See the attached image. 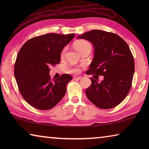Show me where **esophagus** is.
<instances>
[{
    "instance_id": "obj_1",
    "label": "esophagus",
    "mask_w": 149,
    "mask_h": 149,
    "mask_svg": "<svg viewBox=\"0 0 149 149\" xmlns=\"http://www.w3.org/2000/svg\"><path fill=\"white\" fill-rule=\"evenodd\" d=\"M81 78V76H78V75H75V76H74V77H73V79H75V80H79Z\"/></svg>"
}]
</instances>
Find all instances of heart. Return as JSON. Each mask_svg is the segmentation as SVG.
I'll use <instances>...</instances> for the list:
<instances>
[{
	"instance_id": "b5f03b06",
	"label": "heart",
	"mask_w": 149,
	"mask_h": 149,
	"mask_svg": "<svg viewBox=\"0 0 149 149\" xmlns=\"http://www.w3.org/2000/svg\"><path fill=\"white\" fill-rule=\"evenodd\" d=\"M74 47L79 53L85 49H91V45L89 42L85 41V40H79V41H76L74 44ZM65 51V49H64L62 50V51L61 52L62 56L64 54ZM69 72L71 73H74V74H76V73H78L79 72V70L78 68H72L70 69Z\"/></svg>"
}]
</instances>
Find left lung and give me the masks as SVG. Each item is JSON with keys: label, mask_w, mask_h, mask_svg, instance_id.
Returning <instances> with one entry per match:
<instances>
[{"label": "left lung", "mask_w": 149, "mask_h": 149, "mask_svg": "<svg viewBox=\"0 0 149 149\" xmlns=\"http://www.w3.org/2000/svg\"><path fill=\"white\" fill-rule=\"evenodd\" d=\"M91 42L94 57L87 75H104L99 82L90 77L92 84L85 91L91 102L102 109H109L120 104L132 87L135 64L126 42L115 33L94 29L77 37Z\"/></svg>", "instance_id": "obj_1"}]
</instances>
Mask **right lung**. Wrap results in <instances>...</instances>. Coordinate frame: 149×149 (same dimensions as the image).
I'll return each mask as SVG.
<instances>
[{"instance_id":"obj_1","label":"right lung","mask_w":149,"mask_h":149,"mask_svg":"<svg viewBox=\"0 0 149 149\" xmlns=\"http://www.w3.org/2000/svg\"><path fill=\"white\" fill-rule=\"evenodd\" d=\"M75 34L48 33L29 39L17 54L14 76L25 100L37 109L46 110L55 107L66 93L72 79L63 74L52 81L50 66L60 62V54Z\"/></svg>"}]
</instances>
